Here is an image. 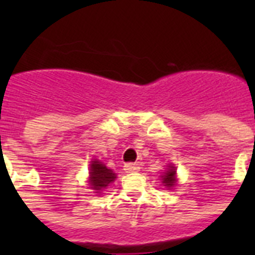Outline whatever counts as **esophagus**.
<instances>
[{
    "label": "esophagus",
    "mask_w": 255,
    "mask_h": 255,
    "mask_svg": "<svg viewBox=\"0 0 255 255\" xmlns=\"http://www.w3.org/2000/svg\"><path fill=\"white\" fill-rule=\"evenodd\" d=\"M124 170L127 173H135V172H139L140 170V165L136 163H128L124 165Z\"/></svg>",
    "instance_id": "obj_1"
}]
</instances>
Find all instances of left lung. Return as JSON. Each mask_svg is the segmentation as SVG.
I'll list each match as a JSON object with an SVG mask.
<instances>
[{
	"label": "left lung",
	"instance_id": "left-lung-1",
	"mask_svg": "<svg viewBox=\"0 0 255 255\" xmlns=\"http://www.w3.org/2000/svg\"><path fill=\"white\" fill-rule=\"evenodd\" d=\"M161 182L167 188H172V186L176 185V182H177V178H176V167L168 165V169L161 176Z\"/></svg>",
	"mask_w": 255,
	"mask_h": 255
}]
</instances>
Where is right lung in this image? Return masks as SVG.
I'll use <instances>...</instances> for the list:
<instances>
[{
	"instance_id": "obj_1",
	"label": "right lung",
	"mask_w": 255,
	"mask_h": 255,
	"mask_svg": "<svg viewBox=\"0 0 255 255\" xmlns=\"http://www.w3.org/2000/svg\"><path fill=\"white\" fill-rule=\"evenodd\" d=\"M116 174L112 169L107 168L102 161L94 159L90 164V177L88 184L90 188L96 190V193H100V190L107 188L112 181H115Z\"/></svg>"
}]
</instances>
